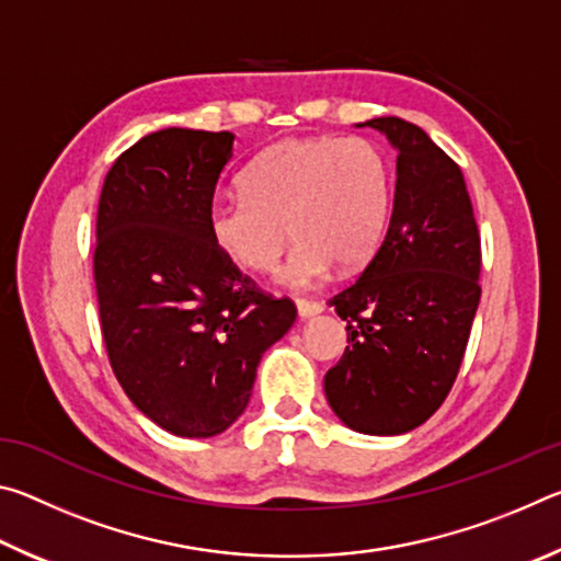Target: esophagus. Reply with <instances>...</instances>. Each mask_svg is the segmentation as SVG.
<instances>
[{"label":"esophagus","instance_id":"1","mask_svg":"<svg viewBox=\"0 0 561 561\" xmlns=\"http://www.w3.org/2000/svg\"><path fill=\"white\" fill-rule=\"evenodd\" d=\"M297 311L301 319H309V317H317L324 311V307H321L319 301H309V299H297Z\"/></svg>","mask_w":561,"mask_h":561}]
</instances>
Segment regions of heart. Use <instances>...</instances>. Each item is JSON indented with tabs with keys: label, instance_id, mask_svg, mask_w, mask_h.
Returning <instances> with one entry per match:
<instances>
[{
	"label": "heart",
	"instance_id": "obj_1",
	"mask_svg": "<svg viewBox=\"0 0 561 561\" xmlns=\"http://www.w3.org/2000/svg\"><path fill=\"white\" fill-rule=\"evenodd\" d=\"M240 183L242 193L207 210L210 240L242 270L270 272L291 227L299 240L277 272L289 289L314 287L334 264L364 267L391 217V163L360 136L284 138L252 158Z\"/></svg>",
	"mask_w": 561,
	"mask_h": 561
}]
</instances>
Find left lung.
Here are the masks:
<instances>
[{
    "label": "left lung",
    "mask_w": 561,
    "mask_h": 561,
    "mask_svg": "<svg viewBox=\"0 0 561 561\" xmlns=\"http://www.w3.org/2000/svg\"><path fill=\"white\" fill-rule=\"evenodd\" d=\"M398 150L388 232L329 304L348 346L324 376L351 431L398 435L438 411L458 378L480 304V232L460 165L403 118L360 123Z\"/></svg>",
    "instance_id": "left-lung-1"
}]
</instances>
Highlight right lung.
Masks as SVG:
<instances>
[{
	"label": "right lung",
	"mask_w": 561,
	"mask_h": 561,
	"mask_svg": "<svg viewBox=\"0 0 561 561\" xmlns=\"http://www.w3.org/2000/svg\"><path fill=\"white\" fill-rule=\"evenodd\" d=\"M227 130L165 128L103 180L93 279L103 344L126 396L180 438H213L242 415L264 351L297 319L207 232L232 158Z\"/></svg>",
	"instance_id": "right-lung-1"
}]
</instances>
